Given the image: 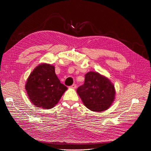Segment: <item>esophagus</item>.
<instances>
[{"label":"esophagus","mask_w":151,"mask_h":151,"mask_svg":"<svg viewBox=\"0 0 151 151\" xmlns=\"http://www.w3.org/2000/svg\"><path fill=\"white\" fill-rule=\"evenodd\" d=\"M71 88H73V89H75L76 88V84H73V85L71 86Z\"/></svg>","instance_id":"obj_1"}]
</instances>
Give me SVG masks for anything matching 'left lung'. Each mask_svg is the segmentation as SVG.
Returning a JSON list of instances; mask_svg holds the SVG:
<instances>
[{
	"instance_id": "1",
	"label": "left lung",
	"mask_w": 151,
	"mask_h": 151,
	"mask_svg": "<svg viewBox=\"0 0 151 151\" xmlns=\"http://www.w3.org/2000/svg\"><path fill=\"white\" fill-rule=\"evenodd\" d=\"M76 91L86 107L97 112L109 109L115 99L114 84L98 72L87 73L84 85L78 87Z\"/></svg>"
}]
</instances>
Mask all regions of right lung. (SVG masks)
<instances>
[{"instance_id":"right-lung-1","label":"right lung","mask_w":151,"mask_h":151,"mask_svg":"<svg viewBox=\"0 0 151 151\" xmlns=\"http://www.w3.org/2000/svg\"><path fill=\"white\" fill-rule=\"evenodd\" d=\"M25 89L32 105L46 110L54 107L68 88L58 78L55 66L45 63L31 73Z\"/></svg>"}]
</instances>
